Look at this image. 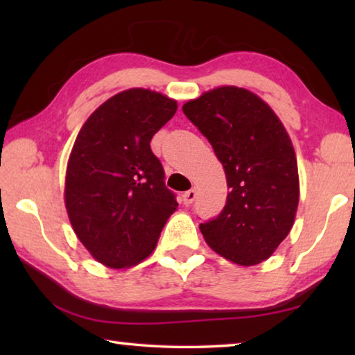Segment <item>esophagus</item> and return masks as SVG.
<instances>
[{
    "mask_svg": "<svg viewBox=\"0 0 355 355\" xmlns=\"http://www.w3.org/2000/svg\"><path fill=\"white\" fill-rule=\"evenodd\" d=\"M196 197H197V189H196V188H192V189H189V191H186L184 194L182 196V202H183V205H191V203L196 200Z\"/></svg>",
    "mask_w": 355,
    "mask_h": 355,
    "instance_id": "34e87169",
    "label": "esophagus"
}]
</instances>
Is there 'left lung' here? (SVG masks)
I'll return each instance as SVG.
<instances>
[{"instance_id":"left-lung-1","label":"left lung","mask_w":355,"mask_h":355,"mask_svg":"<svg viewBox=\"0 0 355 355\" xmlns=\"http://www.w3.org/2000/svg\"><path fill=\"white\" fill-rule=\"evenodd\" d=\"M211 144L227 177V203L200 224L207 244L227 260L254 266L271 257L294 224L297 161L269 105L243 87L222 86L183 105Z\"/></svg>"}]
</instances>
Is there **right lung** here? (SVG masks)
I'll return each instance as SVG.
<instances>
[{
  "mask_svg": "<svg viewBox=\"0 0 355 355\" xmlns=\"http://www.w3.org/2000/svg\"><path fill=\"white\" fill-rule=\"evenodd\" d=\"M177 101L128 89L95 110L71 148L65 208L76 236L95 260L122 269L152 254L178 203L150 148Z\"/></svg>",
  "mask_w": 355,
  "mask_h": 355,
  "instance_id": "1",
  "label": "right lung"
}]
</instances>
